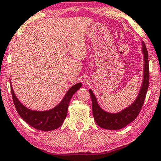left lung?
<instances>
[{"label":"left lung","instance_id":"left-lung-1","mask_svg":"<svg viewBox=\"0 0 161 161\" xmlns=\"http://www.w3.org/2000/svg\"><path fill=\"white\" fill-rule=\"evenodd\" d=\"M142 51L144 57V69L143 79L142 86L137 98L130 106L116 114L108 113L101 108L94 93L91 90H89L91 98H92V114L96 124L101 128L108 130H119L125 128L128 124L133 122L140 114L146 98V93L149 83V65H148V55L147 48L144 42H142Z\"/></svg>","mask_w":161,"mask_h":161}]
</instances>
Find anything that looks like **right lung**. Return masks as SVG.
Returning a JSON list of instances; mask_svg holds the SVG:
<instances>
[{"label":"right lung","mask_w":161,"mask_h":161,"mask_svg":"<svg viewBox=\"0 0 161 161\" xmlns=\"http://www.w3.org/2000/svg\"><path fill=\"white\" fill-rule=\"evenodd\" d=\"M10 86L14 105L21 119L33 128L42 131H49L62 125L67 116L69 104L71 97L80 88L82 84L78 83L71 86L58 105L51 110L45 111L33 110L24 106L15 96L11 82Z\"/></svg>","instance_id":"1"}]
</instances>
